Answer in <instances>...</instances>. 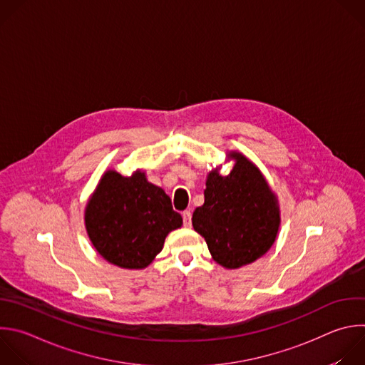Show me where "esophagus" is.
Returning a JSON list of instances; mask_svg holds the SVG:
<instances>
[{
  "mask_svg": "<svg viewBox=\"0 0 365 365\" xmlns=\"http://www.w3.org/2000/svg\"><path fill=\"white\" fill-rule=\"evenodd\" d=\"M182 216H183V225H185L186 227H190V226H192V213H190L189 210H185V212L182 213Z\"/></svg>",
  "mask_w": 365,
  "mask_h": 365,
  "instance_id": "1",
  "label": "esophagus"
}]
</instances>
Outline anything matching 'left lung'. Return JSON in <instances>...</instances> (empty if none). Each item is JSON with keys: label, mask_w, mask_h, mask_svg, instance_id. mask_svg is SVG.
<instances>
[{"label": "left lung", "mask_w": 365, "mask_h": 365, "mask_svg": "<svg viewBox=\"0 0 365 365\" xmlns=\"http://www.w3.org/2000/svg\"><path fill=\"white\" fill-rule=\"evenodd\" d=\"M226 159L235 160L233 169L226 176L219 175V168L209 172L205 203L195 209L192 225L205 237L213 261L236 269L271 250L281 215L261 170L239 152H229Z\"/></svg>", "instance_id": "8db88e82"}]
</instances>
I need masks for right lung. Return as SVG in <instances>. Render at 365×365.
<instances>
[{
  "instance_id": "obj_1",
  "label": "right lung",
  "mask_w": 365,
  "mask_h": 365,
  "mask_svg": "<svg viewBox=\"0 0 365 365\" xmlns=\"http://www.w3.org/2000/svg\"><path fill=\"white\" fill-rule=\"evenodd\" d=\"M87 235L110 264L143 269L163 250L169 232L182 226L165 190L148 182L145 172L125 178L107 170L84 210Z\"/></svg>"
}]
</instances>
